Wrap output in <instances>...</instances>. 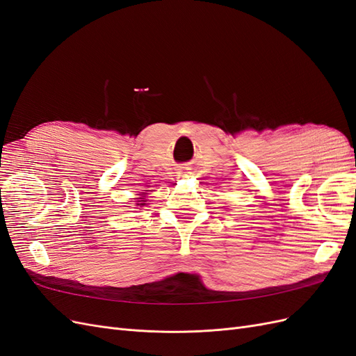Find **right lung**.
Instances as JSON below:
<instances>
[{
	"instance_id": "right-lung-1",
	"label": "right lung",
	"mask_w": 356,
	"mask_h": 356,
	"mask_svg": "<svg viewBox=\"0 0 356 356\" xmlns=\"http://www.w3.org/2000/svg\"><path fill=\"white\" fill-rule=\"evenodd\" d=\"M143 202H144V200H143ZM138 204H139V203H138Z\"/></svg>"
}]
</instances>
